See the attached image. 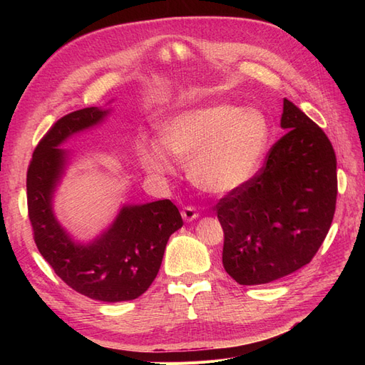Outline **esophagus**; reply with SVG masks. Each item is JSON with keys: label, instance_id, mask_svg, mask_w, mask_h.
I'll return each instance as SVG.
<instances>
[{"label": "esophagus", "instance_id": "obj_1", "mask_svg": "<svg viewBox=\"0 0 365 365\" xmlns=\"http://www.w3.org/2000/svg\"><path fill=\"white\" fill-rule=\"evenodd\" d=\"M181 216L184 220H187V222H190V220H195L197 216H200V213H197V210L192 205H187L181 210Z\"/></svg>", "mask_w": 365, "mask_h": 365}]
</instances>
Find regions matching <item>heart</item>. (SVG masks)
Here are the masks:
<instances>
[{"instance_id": "b5f03b06", "label": "heart", "mask_w": 365, "mask_h": 365, "mask_svg": "<svg viewBox=\"0 0 365 365\" xmlns=\"http://www.w3.org/2000/svg\"><path fill=\"white\" fill-rule=\"evenodd\" d=\"M268 140V118L259 109L219 103L175 115L163 125L161 140L141 138L137 152L152 175L172 173L175 155L189 161L196 187L228 195L256 175Z\"/></svg>"}]
</instances>
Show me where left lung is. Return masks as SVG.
<instances>
[{
    "label": "left lung",
    "instance_id": "1",
    "mask_svg": "<svg viewBox=\"0 0 365 365\" xmlns=\"http://www.w3.org/2000/svg\"><path fill=\"white\" fill-rule=\"evenodd\" d=\"M288 132L269 149L263 168L239 190L220 197L222 263L239 284L269 283L312 260L332 224L336 157L324 130L283 101Z\"/></svg>",
    "mask_w": 365,
    "mask_h": 365
}]
</instances>
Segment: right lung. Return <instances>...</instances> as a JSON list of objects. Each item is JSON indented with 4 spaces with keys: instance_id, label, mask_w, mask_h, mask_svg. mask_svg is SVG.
Wrapping results in <instances>:
<instances>
[{
    "instance_id": "obj_1",
    "label": "right lung",
    "mask_w": 365,
    "mask_h": 365,
    "mask_svg": "<svg viewBox=\"0 0 365 365\" xmlns=\"http://www.w3.org/2000/svg\"><path fill=\"white\" fill-rule=\"evenodd\" d=\"M108 114L83 108L59 118L41 138L27 170V207L35 244L62 282L101 302L134 300L155 280L165 245L182 217L170 200L121 208L115 222L90 245H76L53 216L51 197L65 168L61 143Z\"/></svg>"
}]
</instances>
